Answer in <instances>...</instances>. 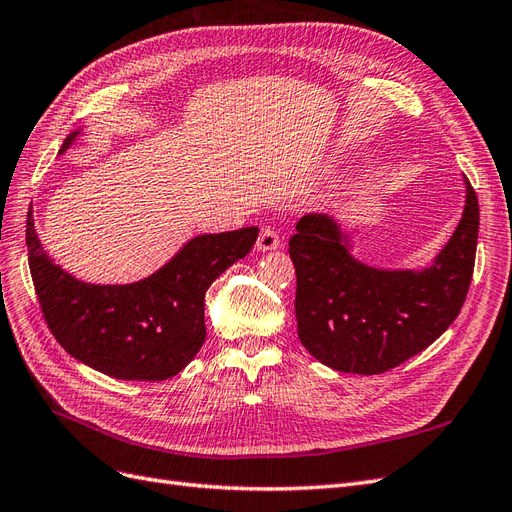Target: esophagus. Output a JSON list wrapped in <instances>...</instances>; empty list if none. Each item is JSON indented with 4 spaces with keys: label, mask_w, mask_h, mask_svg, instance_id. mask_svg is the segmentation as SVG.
I'll list each match as a JSON object with an SVG mask.
<instances>
[{
    "label": "esophagus",
    "mask_w": 512,
    "mask_h": 512,
    "mask_svg": "<svg viewBox=\"0 0 512 512\" xmlns=\"http://www.w3.org/2000/svg\"><path fill=\"white\" fill-rule=\"evenodd\" d=\"M280 247V235H277V230L271 226H265L260 230V237L256 241V250L258 252H273Z\"/></svg>",
    "instance_id": "obj_1"
}]
</instances>
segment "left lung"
I'll return each instance as SVG.
<instances>
[{
	"label": "left lung",
	"instance_id": "obj_1",
	"mask_svg": "<svg viewBox=\"0 0 512 512\" xmlns=\"http://www.w3.org/2000/svg\"><path fill=\"white\" fill-rule=\"evenodd\" d=\"M466 183L461 220L423 269H378L354 258L352 235L329 213H307L290 237L299 339L335 371L374 376L425 350L451 327L472 282L478 198Z\"/></svg>",
	"mask_w": 512,
	"mask_h": 512
}]
</instances>
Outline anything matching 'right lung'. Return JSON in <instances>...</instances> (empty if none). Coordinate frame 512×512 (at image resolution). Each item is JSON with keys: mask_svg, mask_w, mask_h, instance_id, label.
Wrapping results in <instances>:
<instances>
[{"mask_svg": "<svg viewBox=\"0 0 512 512\" xmlns=\"http://www.w3.org/2000/svg\"><path fill=\"white\" fill-rule=\"evenodd\" d=\"M83 130L72 132L66 153ZM258 228L196 235L145 280L87 284L55 265L27 211L29 271L51 333L70 356L117 380L177 376L203 346L205 292L256 243Z\"/></svg>", "mask_w": 512, "mask_h": 512, "instance_id": "obj_1", "label": "right lung"}]
</instances>
